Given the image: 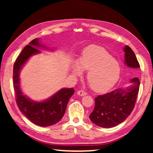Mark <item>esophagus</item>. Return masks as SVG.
<instances>
[{
  "mask_svg": "<svg viewBox=\"0 0 153 153\" xmlns=\"http://www.w3.org/2000/svg\"><path fill=\"white\" fill-rule=\"evenodd\" d=\"M77 94H78L79 96H85L87 95V93L85 91H82V90H81V91H79L78 92H77Z\"/></svg>",
  "mask_w": 153,
  "mask_h": 153,
  "instance_id": "esophagus-1",
  "label": "esophagus"
}]
</instances>
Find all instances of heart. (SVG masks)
Returning a JSON list of instances; mask_svg holds the SVG:
<instances>
[{
	"instance_id": "b5f03b06",
	"label": "heart",
	"mask_w": 153,
	"mask_h": 153,
	"mask_svg": "<svg viewBox=\"0 0 153 153\" xmlns=\"http://www.w3.org/2000/svg\"><path fill=\"white\" fill-rule=\"evenodd\" d=\"M83 69L88 71L87 80L92 89L97 92L111 88L118 81L120 74L119 62L105 49L95 45L85 48L79 62H74L73 74L81 76Z\"/></svg>"
}]
</instances>
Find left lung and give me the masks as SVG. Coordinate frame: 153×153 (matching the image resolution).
<instances>
[{
    "instance_id": "1",
    "label": "left lung",
    "mask_w": 153,
    "mask_h": 153,
    "mask_svg": "<svg viewBox=\"0 0 153 153\" xmlns=\"http://www.w3.org/2000/svg\"><path fill=\"white\" fill-rule=\"evenodd\" d=\"M125 64L130 68H140L134 53L128 46L123 48ZM140 81L139 78L131 79L130 85L126 88H119L110 93L95 97V105L89 118L97 126L111 128L123 123L134 107Z\"/></svg>"
}]
</instances>
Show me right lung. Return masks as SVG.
<instances>
[{"label": "right lung", "instance_id": "add662e5", "mask_svg": "<svg viewBox=\"0 0 153 153\" xmlns=\"http://www.w3.org/2000/svg\"><path fill=\"white\" fill-rule=\"evenodd\" d=\"M39 47L49 49V48L39 43V39L36 38L24 47L16 58L13 68V85L16 104L22 114L34 124L47 127L56 124L61 120L65 112L69 100L74 94V90L73 88H63L47 100L41 102L33 101L24 95L20 88V71L31 56L40 53L39 50L37 49Z\"/></svg>", "mask_w": 153, "mask_h": 153}]
</instances>
